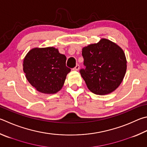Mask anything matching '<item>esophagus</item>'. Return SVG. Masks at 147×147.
<instances>
[{"label":"esophagus","instance_id":"1","mask_svg":"<svg viewBox=\"0 0 147 147\" xmlns=\"http://www.w3.org/2000/svg\"><path fill=\"white\" fill-rule=\"evenodd\" d=\"M79 69H80V65H78V64H77L76 65V67L74 68H73V69L74 71H78L79 70Z\"/></svg>","mask_w":147,"mask_h":147}]
</instances>
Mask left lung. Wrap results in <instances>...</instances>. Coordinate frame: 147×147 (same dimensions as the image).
<instances>
[{"mask_svg":"<svg viewBox=\"0 0 147 147\" xmlns=\"http://www.w3.org/2000/svg\"><path fill=\"white\" fill-rule=\"evenodd\" d=\"M85 69L80 71L87 88L98 95L109 94L121 84L127 71V60L123 49L109 40L82 49Z\"/></svg>","mask_w":147,"mask_h":147,"instance_id":"left-lung-1","label":"left lung"}]
</instances>
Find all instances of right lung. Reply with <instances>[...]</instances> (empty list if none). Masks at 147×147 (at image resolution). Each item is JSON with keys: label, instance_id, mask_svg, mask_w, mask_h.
<instances>
[{"label": "right lung", "instance_id": "obj_1", "mask_svg": "<svg viewBox=\"0 0 147 147\" xmlns=\"http://www.w3.org/2000/svg\"><path fill=\"white\" fill-rule=\"evenodd\" d=\"M66 57L53 47L33 48L24 59L23 71L36 90L55 94L62 89L71 69L65 65Z\"/></svg>", "mask_w": 147, "mask_h": 147}]
</instances>
